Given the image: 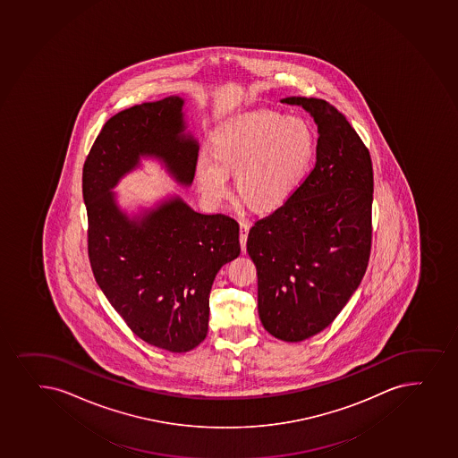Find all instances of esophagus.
I'll return each instance as SVG.
<instances>
[{"label": "esophagus", "instance_id": "1", "mask_svg": "<svg viewBox=\"0 0 458 458\" xmlns=\"http://www.w3.org/2000/svg\"><path fill=\"white\" fill-rule=\"evenodd\" d=\"M248 232H250V224L248 222H241V234H239V241H241L242 251H245L247 248Z\"/></svg>", "mask_w": 458, "mask_h": 458}]
</instances>
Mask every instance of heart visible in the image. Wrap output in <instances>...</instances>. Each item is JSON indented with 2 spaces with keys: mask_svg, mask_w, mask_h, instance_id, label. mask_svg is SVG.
Returning <instances> with one entry per match:
<instances>
[{
  "mask_svg": "<svg viewBox=\"0 0 458 458\" xmlns=\"http://www.w3.org/2000/svg\"><path fill=\"white\" fill-rule=\"evenodd\" d=\"M213 154L200 152L195 178L210 204L230 195V170H236L237 191L263 210L288 200L308 174L315 157L314 129L297 115L256 111L228 120L217 129Z\"/></svg>",
  "mask_w": 458,
  "mask_h": 458,
  "instance_id": "1",
  "label": "heart"
}]
</instances>
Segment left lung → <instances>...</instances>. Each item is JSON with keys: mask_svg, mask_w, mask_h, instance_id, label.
<instances>
[{"mask_svg": "<svg viewBox=\"0 0 458 458\" xmlns=\"http://www.w3.org/2000/svg\"><path fill=\"white\" fill-rule=\"evenodd\" d=\"M318 128L317 163L283 206L259 219L247 251L258 267L259 317L299 343L326 329L353 295L371 248L373 167L344 115L314 98H286Z\"/></svg>", "mask_w": 458, "mask_h": 458, "instance_id": "1", "label": "left lung"}]
</instances>
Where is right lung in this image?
Segmentation results:
<instances>
[{
	"label": "right lung",
	"instance_id": "add662e5",
	"mask_svg": "<svg viewBox=\"0 0 458 458\" xmlns=\"http://www.w3.org/2000/svg\"><path fill=\"white\" fill-rule=\"evenodd\" d=\"M184 98L141 103L105 123L83 165L88 256L98 288L139 338L184 353L208 332V295L225 263L241 254L239 224L204 215L170 195L137 215L122 210L114 193L141 158L159 159L189 187L198 141L185 132Z\"/></svg>",
	"mask_w": 458,
	"mask_h": 458
}]
</instances>
